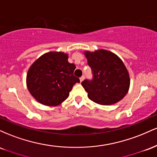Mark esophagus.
<instances>
[{
    "instance_id": "1",
    "label": "esophagus",
    "mask_w": 157,
    "mask_h": 157,
    "mask_svg": "<svg viewBox=\"0 0 157 157\" xmlns=\"http://www.w3.org/2000/svg\"><path fill=\"white\" fill-rule=\"evenodd\" d=\"M84 79H85V76H84V75H82V76L80 78V82H82V81L84 80Z\"/></svg>"
}]
</instances>
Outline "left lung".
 I'll list each match as a JSON object with an SVG mask.
<instances>
[{"label":"left lung","mask_w":157,"mask_h":157,"mask_svg":"<svg viewBox=\"0 0 157 157\" xmlns=\"http://www.w3.org/2000/svg\"><path fill=\"white\" fill-rule=\"evenodd\" d=\"M84 55L93 71V80H85L82 86L93 102L110 105L121 100L130 87V77L117 55L105 49L86 51Z\"/></svg>","instance_id":"8db88e82"}]
</instances>
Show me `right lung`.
Returning a JSON list of instances; mask_svg holds the SVG:
<instances>
[{
    "mask_svg": "<svg viewBox=\"0 0 157 157\" xmlns=\"http://www.w3.org/2000/svg\"><path fill=\"white\" fill-rule=\"evenodd\" d=\"M68 54L49 52L37 58L28 70L26 86L40 103L56 106L69 96L73 86L80 80L73 73L75 64L68 62Z\"/></svg>",
    "mask_w": 157,
    "mask_h": 157,
    "instance_id": "1",
    "label": "right lung"
}]
</instances>
